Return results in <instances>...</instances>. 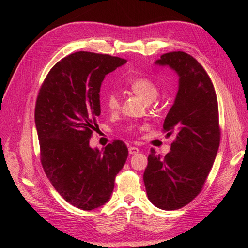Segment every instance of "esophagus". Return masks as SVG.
Here are the masks:
<instances>
[{
    "mask_svg": "<svg viewBox=\"0 0 248 248\" xmlns=\"http://www.w3.org/2000/svg\"><path fill=\"white\" fill-rule=\"evenodd\" d=\"M140 152V149L136 148V147H130L129 148V154L130 155H136Z\"/></svg>",
    "mask_w": 248,
    "mask_h": 248,
    "instance_id": "esophagus-1",
    "label": "esophagus"
}]
</instances>
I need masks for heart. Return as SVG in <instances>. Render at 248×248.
I'll return each instance as SVG.
<instances>
[{
    "mask_svg": "<svg viewBox=\"0 0 248 248\" xmlns=\"http://www.w3.org/2000/svg\"><path fill=\"white\" fill-rule=\"evenodd\" d=\"M128 87L136 96H139L146 103H150L159 94V87L156 84L147 77H136L131 78ZM105 105L109 110H116L119 108V98L115 93H108L105 97Z\"/></svg>",
    "mask_w": 248,
    "mask_h": 248,
    "instance_id": "b5f03b06",
    "label": "heart"
}]
</instances>
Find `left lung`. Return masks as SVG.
<instances>
[{"label":"left lung","mask_w":248,"mask_h":248,"mask_svg":"<svg viewBox=\"0 0 248 248\" xmlns=\"http://www.w3.org/2000/svg\"><path fill=\"white\" fill-rule=\"evenodd\" d=\"M155 64L179 76L175 102L163 124L167 135L177 136L165 156L150 150L144 183L155 207L177 210L202 192L211 170L220 140L218 104L211 78L193 56L170 52Z\"/></svg>","instance_id":"1"}]
</instances>
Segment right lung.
<instances>
[{
  "instance_id": "1",
  "label": "right lung",
  "mask_w": 248,
  "mask_h": 248,
  "mask_svg": "<svg viewBox=\"0 0 248 248\" xmlns=\"http://www.w3.org/2000/svg\"><path fill=\"white\" fill-rule=\"evenodd\" d=\"M125 62L108 54L76 52L56 62L37 96L35 124L44 170L61 196L81 210L108 202L128 157L127 145L119 140L101 151L89 147L101 113L102 81Z\"/></svg>"
}]
</instances>
